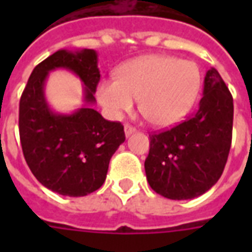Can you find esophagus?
Returning <instances> with one entry per match:
<instances>
[{"label":"esophagus","instance_id":"obj_1","mask_svg":"<svg viewBox=\"0 0 252 252\" xmlns=\"http://www.w3.org/2000/svg\"><path fill=\"white\" fill-rule=\"evenodd\" d=\"M124 132H126V136L128 137V136H131L132 133H135V132H136V128H135V126H128V124H126V126H124Z\"/></svg>","mask_w":252,"mask_h":252}]
</instances>
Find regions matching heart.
Returning a JSON list of instances; mask_svg holds the SVG:
<instances>
[{
  "label": "heart",
  "instance_id": "b5f03b06",
  "mask_svg": "<svg viewBox=\"0 0 252 252\" xmlns=\"http://www.w3.org/2000/svg\"><path fill=\"white\" fill-rule=\"evenodd\" d=\"M201 74L194 62L170 55H144L119 67L116 78L98 85L99 104L112 117L131 112L133 99L155 126H170L185 117L200 93Z\"/></svg>",
  "mask_w": 252,
  "mask_h": 252
}]
</instances>
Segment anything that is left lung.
I'll list each match as a JSON object with an SVG mask.
<instances>
[{
  "instance_id": "obj_1",
  "label": "left lung",
  "mask_w": 252,
  "mask_h": 252,
  "mask_svg": "<svg viewBox=\"0 0 252 252\" xmlns=\"http://www.w3.org/2000/svg\"><path fill=\"white\" fill-rule=\"evenodd\" d=\"M198 109L171 129L150 135L144 169L154 191L170 200L204 194L221 177L232 142L233 99L216 68L206 71Z\"/></svg>"
}]
</instances>
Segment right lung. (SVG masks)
<instances>
[{
    "instance_id": "obj_1",
    "label": "right lung",
    "mask_w": 252,
    "mask_h": 252,
    "mask_svg": "<svg viewBox=\"0 0 252 252\" xmlns=\"http://www.w3.org/2000/svg\"><path fill=\"white\" fill-rule=\"evenodd\" d=\"M70 69L84 83V105L70 115L54 112L46 102L44 85L48 72ZM99 82L94 50H59L33 68L19 110L23 154L32 174L55 193L82 197L99 189L109 160L126 140L121 123L105 120L89 105L95 102Z\"/></svg>"
}]
</instances>
